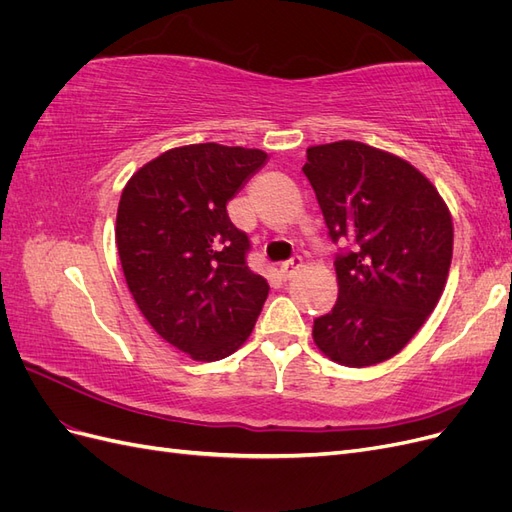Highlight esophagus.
Masks as SVG:
<instances>
[{
	"label": "esophagus",
	"instance_id": "esophagus-1",
	"mask_svg": "<svg viewBox=\"0 0 512 512\" xmlns=\"http://www.w3.org/2000/svg\"><path fill=\"white\" fill-rule=\"evenodd\" d=\"M301 267V258H290L288 262H284V265L280 267V275L284 277V280H288V277H292V273L297 271Z\"/></svg>",
	"mask_w": 512,
	"mask_h": 512
}]
</instances>
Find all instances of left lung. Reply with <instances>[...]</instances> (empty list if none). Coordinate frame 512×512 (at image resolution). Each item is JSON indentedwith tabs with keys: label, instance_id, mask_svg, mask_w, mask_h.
<instances>
[{
	"label": "left lung",
	"instance_id": "1",
	"mask_svg": "<svg viewBox=\"0 0 512 512\" xmlns=\"http://www.w3.org/2000/svg\"><path fill=\"white\" fill-rule=\"evenodd\" d=\"M333 243L337 303L314 320L331 361L391 359L423 327L446 286L453 220L433 183L393 153L359 141L307 149L303 166Z\"/></svg>",
	"mask_w": 512,
	"mask_h": 512
}]
</instances>
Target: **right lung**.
Wrapping results in <instances>:
<instances>
[{
    "mask_svg": "<svg viewBox=\"0 0 512 512\" xmlns=\"http://www.w3.org/2000/svg\"><path fill=\"white\" fill-rule=\"evenodd\" d=\"M265 162L260 149L177 147L121 192L115 239L128 288L156 333L194 361L235 352L267 301V280L245 262L250 239L226 213Z\"/></svg>",
    "mask_w": 512,
    "mask_h": 512,
    "instance_id": "1",
    "label": "right lung"
}]
</instances>
